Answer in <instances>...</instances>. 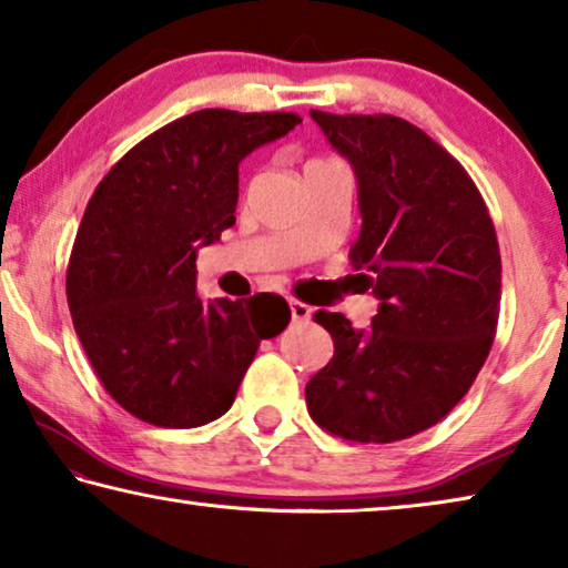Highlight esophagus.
I'll return each instance as SVG.
<instances>
[{
    "label": "esophagus",
    "instance_id": "1",
    "mask_svg": "<svg viewBox=\"0 0 568 568\" xmlns=\"http://www.w3.org/2000/svg\"><path fill=\"white\" fill-rule=\"evenodd\" d=\"M290 310H292V320H297V323H304V320L312 317L310 304H304L300 300H290Z\"/></svg>",
    "mask_w": 568,
    "mask_h": 568
}]
</instances>
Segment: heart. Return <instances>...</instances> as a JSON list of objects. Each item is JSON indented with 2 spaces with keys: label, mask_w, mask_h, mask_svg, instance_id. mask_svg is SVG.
<instances>
[{
  "label": "heart",
  "mask_w": 568,
  "mask_h": 568,
  "mask_svg": "<svg viewBox=\"0 0 568 568\" xmlns=\"http://www.w3.org/2000/svg\"><path fill=\"white\" fill-rule=\"evenodd\" d=\"M312 161H323V159H312Z\"/></svg>",
  "instance_id": "1"
}]
</instances>
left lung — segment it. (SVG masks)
Segmentation results:
<instances>
[{
  "label": "left lung",
  "mask_w": 568,
  "mask_h": 568,
  "mask_svg": "<svg viewBox=\"0 0 568 568\" xmlns=\"http://www.w3.org/2000/svg\"><path fill=\"white\" fill-rule=\"evenodd\" d=\"M310 114L358 176L364 225L348 258L382 304L366 331L315 312L335 353L307 382V409L343 440H405L440 423L489 356L503 294L495 225L466 169L413 122Z\"/></svg>",
  "instance_id": "left-lung-1"
}]
</instances>
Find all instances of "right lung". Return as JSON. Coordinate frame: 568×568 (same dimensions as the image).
Masks as SVG:
<instances>
[{
  "label": "right lung",
  "mask_w": 568,
  "mask_h": 568,
  "mask_svg": "<svg viewBox=\"0 0 568 568\" xmlns=\"http://www.w3.org/2000/svg\"><path fill=\"white\" fill-rule=\"evenodd\" d=\"M300 122L294 112L184 114L130 148L97 184L65 297L94 374L138 420H217L261 341L290 323V304L276 294L204 304L196 245L235 225L237 163Z\"/></svg>",
  "instance_id": "obj_1"
}]
</instances>
